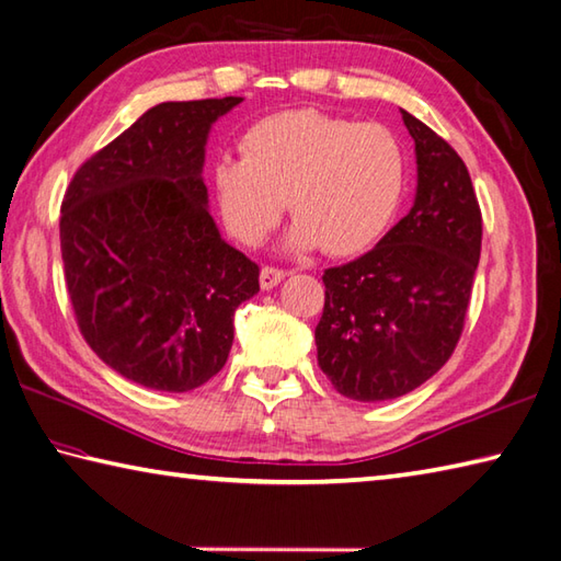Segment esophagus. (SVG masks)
Segmentation results:
<instances>
[{
    "label": "esophagus",
    "instance_id": "esophagus-1",
    "mask_svg": "<svg viewBox=\"0 0 561 561\" xmlns=\"http://www.w3.org/2000/svg\"><path fill=\"white\" fill-rule=\"evenodd\" d=\"M284 277H287V272H284V270L265 265V267H262V272H260V287L262 289H274Z\"/></svg>",
    "mask_w": 561,
    "mask_h": 561
}]
</instances>
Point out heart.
Instances as JSON below:
<instances>
[{
  "instance_id": "1",
  "label": "heart",
  "mask_w": 561,
  "mask_h": 561,
  "mask_svg": "<svg viewBox=\"0 0 561 561\" xmlns=\"http://www.w3.org/2000/svg\"><path fill=\"white\" fill-rule=\"evenodd\" d=\"M243 156L214 164V194L228 233L260 245L289 204V243L350 257L377 245L405 192L403 148L387 126L294 108L252 124Z\"/></svg>"
}]
</instances>
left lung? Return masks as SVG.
I'll return each instance as SVG.
<instances>
[{
    "mask_svg": "<svg viewBox=\"0 0 561 561\" xmlns=\"http://www.w3.org/2000/svg\"><path fill=\"white\" fill-rule=\"evenodd\" d=\"M401 116L419 162L411 211L365 255L323 272L318 367L355 401L399 399L453 357L481 255L467 164L423 121Z\"/></svg>",
    "mask_w": 561,
    "mask_h": 561,
    "instance_id": "obj_1",
    "label": "left lung"
}]
</instances>
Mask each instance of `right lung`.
Wrapping results in <instances>:
<instances>
[{
    "instance_id": "right-lung-1",
    "label": "right lung",
    "mask_w": 561,
    "mask_h": 561,
    "mask_svg": "<svg viewBox=\"0 0 561 561\" xmlns=\"http://www.w3.org/2000/svg\"><path fill=\"white\" fill-rule=\"evenodd\" d=\"M243 96L164 102L87 160L60 206L72 311L96 357L142 387L192 391L224 369L260 267L228 245L202 180L214 121Z\"/></svg>"
}]
</instances>
